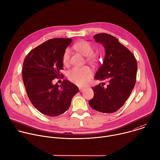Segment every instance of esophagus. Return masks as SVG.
<instances>
[{"label": "esophagus", "instance_id": "obj_1", "mask_svg": "<svg viewBox=\"0 0 160 160\" xmlns=\"http://www.w3.org/2000/svg\"><path fill=\"white\" fill-rule=\"evenodd\" d=\"M79 90H80V92H83V91L85 90V88H82V87H80V88H79Z\"/></svg>", "mask_w": 160, "mask_h": 160}]
</instances>
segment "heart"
<instances>
[{
    "label": "heart",
    "instance_id": "b5f03b06",
    "mask_svg": "<svg viewBox=\"0 0 160 160\" xmlns=\"http://www.w3.org/2000/svg\"><path fill=\"white\" fill-rule=\"evenodd\" d=\"M73 48L82 55L86 57L87 62L95 63L97 61V57L94 53H92L93 47L89 42L85 41H80L74 44ZM70 55V50L66 49L62 57V62L64 65H68ZM92 74L93 72L88 67H75L68 72V77L72 83L79 86H83L89 82Z\"/></svg>",
    "mask_w": 160,
    "mask_h": 160
}]
</instances>
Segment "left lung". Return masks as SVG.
I'll list each match as a JSON object with an SVG mask.
<instances>
[{
    "label": "left lung",
    "mask_w": 160,
    "mask_h": 160,
    "mask_svg": "<svg viewBox=\"0 0 160 160\" xmlns=\"http://www.w3.org/2000/svg\"><path fill=\"white\" fill-rule=\"evenodd\" d=\"M93 38L105 49L103 63L94 78L107 85L102 82L92 88L94 95L89 105L98 112L113 113L122 107L134 87L137 62L132 53L114 36L100 33Z\"/></svg>",
    "instance_id": "left-lung-1"
}]
</instances>
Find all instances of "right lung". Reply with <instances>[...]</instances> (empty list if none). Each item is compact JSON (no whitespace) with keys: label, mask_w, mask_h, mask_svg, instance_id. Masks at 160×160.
<instances>
[{"label":"right lung","mask_w":160,"mask_h":160,"mask_svg":"<svg viewBox=\"0 0 160 160\" xmlns=\"http://www.w3.org/2000/svg\"><path fill=\"white\" fill-rule=\"evenodd\" d=\"M71 38L49 39L32 49L22 65V79L29 100L42 114L56 117L70 108L77 86L64 80L62 85H53V79L62 74V57L72 42Z\"/></svg>","instance_id":"right-lung-1"}]
</instances>
